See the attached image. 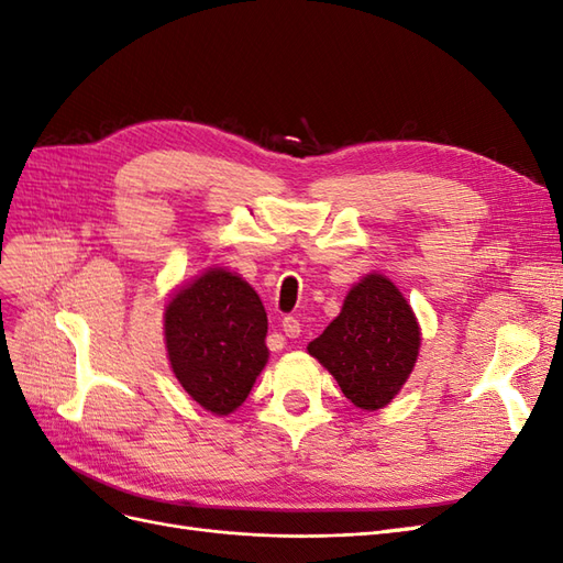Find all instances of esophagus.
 <instances>
[{
    "label": "esophagus",
    "mask_w": 563,
    "mask_h": 563,
    "mask_svg": "<svg viewBox=\"0 0 563 563\" xmlns=\"http://www.w3.org/2000/svg\"><path fill=\"white\" fill-rule=\"evenodd\" d=\"M282 329H284L286 338H298L300 335V321L296 317H284Z\"/></svg>",
    "instance_id": "34e87169"
}]
</instances>
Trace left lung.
<instances>
[{
	"instance_id": "obj_1",
	"label": "left lung",
	"mask_w": 563,
	"mask_h": 563,
	"mask_svg": "<svg viewBox=\"0 0 563 563\" xmlns=\"http://www.w3.org/2000/svg\"><path fill=\"white\" fill-rule=\"evenodd\" d=\"M418 350V321L399 288L383 275L356 284L340 314L308 345L343 395L364 411L395 399L416 366Z\"/></svg>"
}]
</instances>
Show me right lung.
Masks as SVG:
<instances>
[{
  "mask_svg": "<svg viewBox=\"0 0 563 563\" xmlns=\"http://www.w3.org/2000/svg\"><path fill=\"white\" fill-rule=\"evenodd\" d=\"M164 335L178 383L216 416L246 401L269 354L263 302L228 269H209L172 298Z\"/></svg>",
  "mask_w": 563,
  "mask_h": 563,
  "instance_id": "1",
  "label": "right lung"
}]
</instances>
